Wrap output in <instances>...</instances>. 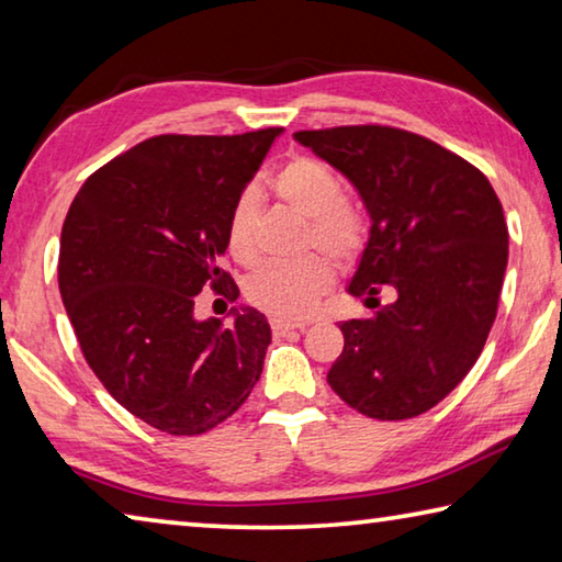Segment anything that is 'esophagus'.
<instances>
[{"label": "esophagus", "instance_id": "esophagus-1", "mask_svg": "<svg viewBox=\"0 0 562 562\" xmlns=\"http://www.w3.org/2000/svg\"><path fill=\"white\" fill-rule=\"evenodd\" d=\"M270 329H272V337H284V335H290V331H302L304 325H300V322L272 319V322H270Z\"/></svg>", "mask_w": 562, "mask_h": 562}]
</instances>
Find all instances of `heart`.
I'll return each mask as SVG.
<instances>
[{"mask_svg": "<svg viewBox=\"0 0 562 562\" xmlns=\"http://www.w3.org/2000/svg\"><path fill=\"white\" fill-rule=\"evenodd\" d=\"M278 201L307 217V247L327 252L335 262H351L369 240V217L345 198L339 176L312 156H292L272 176ZM260 195L247 188L235 198L225 223V245L240 265L260 258ZM331 288V268L322 255L297 262H270L245 282V297L280 319H302Z\"/></svg>", "mask_w": 562, "mask_h": 562, "instance_id": "b5f03b06", "label": "heart"}]
</instances>
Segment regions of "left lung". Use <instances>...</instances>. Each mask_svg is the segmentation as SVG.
<instances>
[{"mask_svg": "<svg viewBox=\"0 0 562 562\" xmlns=\"http://www.w3.org/2000/svg\"><path fill=\"white\" fill-rule=\"evenodd\" d=\"M294 138L355 183L372 217L349 292L376 315L341 322L345 349L327 382L379 422L429 412L471 372L496 319L508 262L496 190L469 160L404 128L364 123Z\"/></svg>", "mask_w": 562, "mask_h": 562, "instance_id": "8db88e82", "label": "left lung"}]
</instances>
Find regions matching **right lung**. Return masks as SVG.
<instances>
[{
    "mask_svg": "<svg viewBox=\"0 0 562 562\" xmlns=\"http://www.w3.org/2000/svg\"><path fill=\"white\" fill-rule=\"evenodd\" d=\"M280 128L164 133L87 178L61 227L59 290L83 359L116 402L173 436L215 429L262 374L270 325L195 319L203 290L237 300L221 268L235 198Z\"/></svg>",
    "mask_w": 562,
    "mask_h": 562,
    "instance_id": "obj_1",
    "label": "right lung"
}]
</instances>
